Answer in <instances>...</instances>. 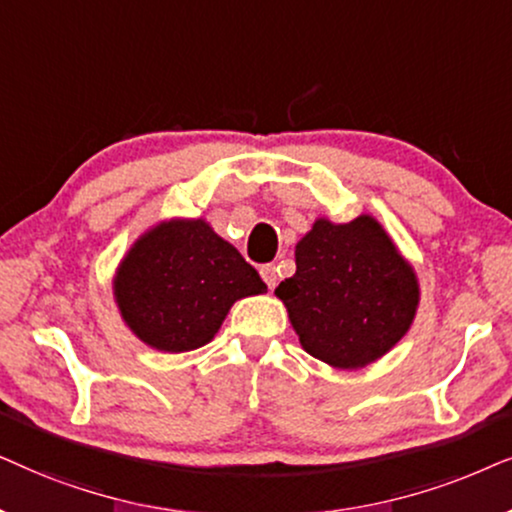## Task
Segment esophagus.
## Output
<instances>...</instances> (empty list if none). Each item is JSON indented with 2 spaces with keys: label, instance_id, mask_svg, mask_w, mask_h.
I'll return each instance as SVG.
<instances>
[{
  "label": "esophagus",
  "instance_id": "esophagus-1",
  "mask_svg": "<svg viewBox=\"0 0 512 512\" xmlns=\"http://www.w3.org/2000/svg\"><path fill=\"white\" fill-rule=\"evenodd\" d=\"M260 274H262V278H264V283H267V288H269V290H274V288H276V281H278V278H276V267H274V264H264Z\"/></svg>",
  "mask_w": 512,
  "mask_h": 512
}]
</instances>
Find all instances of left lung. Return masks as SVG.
I'll use <instances>...</instances> for the list:
<instances>
[{
  "mask_svg": "<svg viewBox=\"0 0 512 512\" xmlns=\"http://www.w3.org/2000/svg\"><path fill=\"white\" fill-rule=\"evenodd\" d=\"M297 271L276 288L309 356L360 370L386 356L417 316V271L374 215H320L295 245Z\"/></svg>",
  "mask_w": 512,
  "mask_h": 512,
  "instance_id": "8db88e82",
  "label": "left lung"
}]
</instances>
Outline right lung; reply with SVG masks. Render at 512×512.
Returning a JSON list of instances; mask_svg holds the SVG:
<instances>
[{
    "instance_id": "1",
    "label": "right lung",
    "mask_w": 512,
    "mask_h": 512,
    "mask_svg": "<svg viewBox=\"0 0 512 512\" xmlns=\"http://www.w3.org/2000/svg\"><path fill=\"white\" fill-rule=\"evenodd\" d=\"M128 330L163 353L213 342L238 299L267 285L203 217H168L135 238L112 278Z\"/></svg>"
}]
</instances>
